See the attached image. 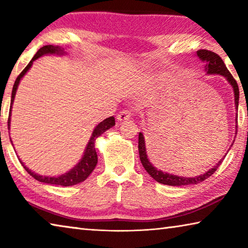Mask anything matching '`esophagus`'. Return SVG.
I'll return each mask as SVG.
<instances>
[{"label": "esophagus", "mask_w": 248, "mask_h": 248, "mask_svg": "<svg viewBox=\"0 0 248 248\" xmlns=\"http://www.w3.org/2000/svg\"><path fill=\"white\" fill-rule=\"evenodd\" d=\"M131 111L130 110H123L121 112H119L118 116H117V119H118L119 121H124V120H129L130 118H131Z\"/></svg>", "instance_id": "obj_1"}]
</instances>
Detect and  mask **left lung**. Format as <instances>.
<instances>
[{"instance_id": "8db88e82", "label": "left lung", "mask_w": 248, "mask_h": 248, "mask_svg": "<svg viewBox=\"0 0 248 248\" xmlns=\"http://www.w3.org/2000/svg\"><path fill=\"white\" fill-rule=\"evenodd\" d=\"M197 54L198 57L201 59L202 61L207 62V73L208 74H221L223 75L224 78L230 82L231 85L233 86L234 90V97H235V107H238V98H240V91H238V85L235 78L232 77V74L230 73V71L226 69V66L224 64L223 60H222L220 56H217V53L210 51V50L207 49H200L197 51ZM236 123H237V117H236ZM237 128V125H236ZM139 154H140V159L141 163L145 170L152 176V178L156 180L157 183L164 184V185H170V186H186V185H196L199 184L201 182H203L204 179L209 178L210 176H212V174H215V171L217 170L219 165H221L222 161L217 163L216 166H213L211 170H209L207 173L200 176H197V177H182V176H176V175H171V174H167V173H163L162 170H158L156 167H154L152 164H151L150 161L148 159V156H146V150H145V142H144V137L141 132L139 133Z\"/></svg>"}]
</instances>
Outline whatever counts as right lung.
Here are the masks:
<instances>
[{
  "label": "right lung",
  "instance_id": "right-lung-1",
  "mask_svg": "<svg viewBox=\"0 0 248 248\" xmlns=\"http://www.w3.org/2000/svg\"><path fill=\"white\" fill-rule=\"evenodd\" d=\"M62 52H63V49L58 47V46L57 47H54V46H52V45L44 46V47H41L38 51L36 52V54L31 59V61L27 64L26 68H25L22 72H20V74L18 75L14 83L13 91H12L11 109H10V114H8V120H7L8 128H10V121H11L12 104H13V102H14L16 90H17V86L19 84L20 78H22L25 75V73H26L29 70V68H31L32 64V62L35 61L36 59H38L39 57L44 56V54H47V53H62ZM114 125H115L114 117H109V118L102 121V123H100L98 125H96V128L93 131V134H92V137L90 139L89 144H87V146H86L85 152H84L81 162H79L73 170H71L70 171H68V173H65L63 175L59 176V177H48V176L37 175L35 173H32L31 170H28L27 167L23 164L22 161H19V162H20V164L24 166V169L26 170L27 173L31 176H32V177L36 180H38V182L49 184V185H59V186H64V187L73 186V185H77L78 183L84 182V180L89 177L92 171L94 170L96 164H97V153H96V150H95V141L100 136V134H103L105 131H106V130L110 129L111 127H114Z\"/></svg>",
  "mask_w": 248,
  "mask_h": 248
}]
</instances>
